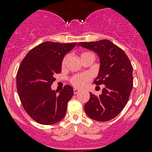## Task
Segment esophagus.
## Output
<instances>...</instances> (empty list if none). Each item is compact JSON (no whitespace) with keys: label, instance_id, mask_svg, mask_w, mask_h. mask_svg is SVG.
Listing matches in <instances>:
<instances>
[{"label":"esophagus","instance_id":"34e87169","mask_svg":"<svg viewBox=\"0 0 152 152\" xmlns=\"http://www.w3.org/2000/svg\"><path fill=\"white\" fill-rule=\"evenodd\" d=\"M79 92V89H76V88L73 89V93H74V94H76V93H78Z\"/></svg>","mask_w":152,"mask_h":152}]
</instances>
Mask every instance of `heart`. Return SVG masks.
I'll use <instances>...</instances> for the list:
<instances>
[{"mask_svg":"<svg viewBox=\"0 0 152 152\" xmlns=\"http://www.w3.org/2000/svg\"><path fill=\"white\" fill-rule=\"evenodd\" d=\"M67 56L65 57L62 62V65H65L67 60ZM90 76L87 73H82V74L76 75L71 79L72 85H74L76 87H83L84 86L87 85V82L90 81Z\"/></svg>","mask_w":152,"mask_h":152,"instance_id":"heart-1","label":"heart"}]
</instances>
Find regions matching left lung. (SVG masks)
<instances>
[{
	"mask_svg": "<svg viewBox=\"0 0 152 152\" xmlns=\"http://www.w3.org/2000/svg\"><path fill=\"white\" fill-rule=\"evenodd\" d=\"M78 45L97 53L100 66L93 83L104 85L99 96L90 93L85 111L93 120L108 121L116 117L128 102L133 87L132 64L124 50L107 39L82 42Z\"/></svg>",
	"mask_w": 152,
	"mask_h": 152,
	"instance_id": "obj_1",
	"label": "left lung"
}]
</instances>
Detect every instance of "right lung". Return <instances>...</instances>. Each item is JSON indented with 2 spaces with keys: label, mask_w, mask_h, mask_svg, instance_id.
Masks as SVG:
<instances>
[{
  "label": "right lung",
  "mask_w": 152,
  "mask_h": 152,
  "mask_svg": "<svg viewBox=\"0 0 152 152\" xmlns=\"http://www.w3.org/2000/svg\"><path fill=\"white\" fill-rule=\"evenodd\" d=\"M76 44L44 42L32 48L20 65L16 79L18 96L24 110L37 123L50 125L65 117L73 87L65 86L57 95L51 85L55 74L61 73L65 55Z\"/></svg>",
  "instance_id": "1"
}]
</instances>
